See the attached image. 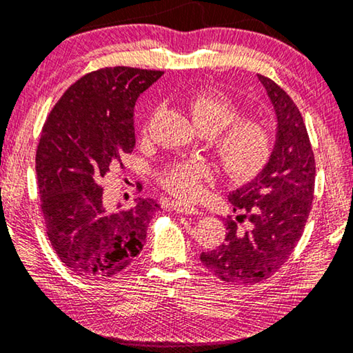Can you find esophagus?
<instances>
[{
  "instance_id": "34e87169",
  "label": "esophagus",
  "mask_w": 353,
  "mask_h": 353,
  "mask_svg": "<svg viewBox=\"0 0 353 353\" xmlns=\"http://www.w3.org/2000/svg\"><path fill=\"white\" fill-rule=\"evenodd\" d=\"M170 208H172L173 211L184 212V214H190V216H199V214H201V211H199L195 206L188 205V203H181V201H173V203L170 205Z\"/></svg>"
}]
</instances>
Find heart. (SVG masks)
I'll use <instances>...</instances> for the list:
<instances>
[{"mask_svg":"<svg viewBox=\"0 0 353 353\" xmlns=\"http://www.w3.org/2000/svg\"><path fill=\"white\" fill-rule=\"evenodd\" d=\"M195 125L216 134V153L231 176L248 178L261 169L272 150V137L256 119H238V108L219 92H199L189 100ZM214 167L201 159H181L167 164L161 172V184L181 199H194L203 183L212 180Z\"/></svg>","mask_w":353,"mask_h":353,"instance_id":"1","label":"heart"}]
</instances>
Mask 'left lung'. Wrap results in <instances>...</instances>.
<instances>
[{
    "label": "left lung",
    "instance_id": "left-lung-1",
    "mask_svg": "<svg viewBox=\"0 0 353 353\" xmlns=\"http://www.w3.org/2000/svg\"><path fill=\"white\" fill-rule=\"evenodd\" d=\"M276 119L272 153L253 180L228 194L242 214L227 222L222 245L200 255L201 263L228 285L248 286L276 272L297 245L314 197L316 164L307 126L291 97L258 74ZM248 222V230L239 223Z\"/></svg>",
    "mask_w": 353,
    "mask_h": 353
}]
</instances>
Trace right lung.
Masks as SVG:
<instances>
[{"instance_id": "add662e5", "label": "right lung", "mask_w": 353, "mask_h": 353, "mask_svg": "<svg viewBox=\"0 0 353 353\" xmlns=\"http://www.w3.org/2000/svg\"><path fill=\"white\" fill-rule=\"evenodd\" d=\"M164 72L106 67L84 74L56 103L40 134L36 172L46 234L61 261L90 280L111 279L141 253L158 203L103 201L101 178L136 145L139 95Z\"/></svg>"}]
</instances>
